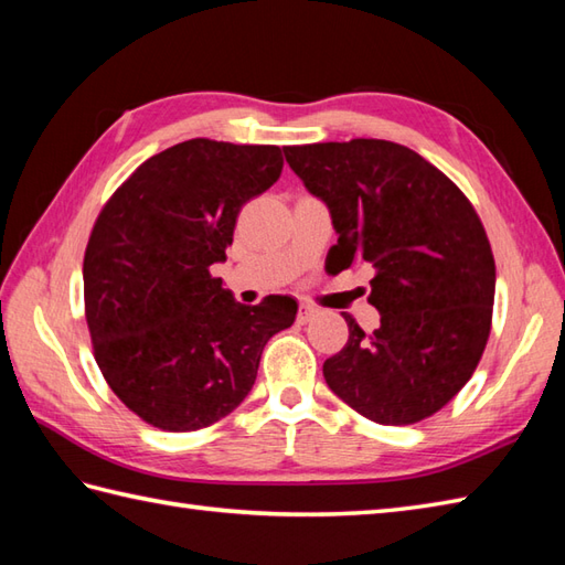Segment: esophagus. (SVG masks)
I'll return each instance as SVG.
<instances>
[{"label": "esophagus", "instance_id": "34e87169", "mask_svg": "<svg viewBox=\"0 0 565 565\" xmlns=\"http://www.w3.org/2000/svg\"><path fill=\"white\" fill-rule=\"evenodd\" d=\"M318 313V308H313V306H308V303H301V308H298V322H308V320H313V316Z\"/></svg>", "mask_w": 565, "mask_h": 565}]
</instances>
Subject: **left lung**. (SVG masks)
<instances>
[{
    "label": "left lung",
    "mask_w": 565,
    "mask_h": 565,
    "mask_svg": "<svg viewBox=\"0 0 565 565\" xmlns=\"http://www.w3.org/2000/svg\"><path fill=\"white\" fill-rule=\"evenodd\" d=\"M310 194L328 203L334 271L376 269L369 303L381 326L322 364L334 395L379 425L441 411L481 362L495 301V259L471 201L411 148L354 138L284 148Z\"/></svg>",
    "instance_id": "1"
}]
</instances>
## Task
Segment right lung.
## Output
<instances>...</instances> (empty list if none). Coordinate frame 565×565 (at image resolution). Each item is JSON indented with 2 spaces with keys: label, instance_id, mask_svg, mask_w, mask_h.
<instances>
[{
  "label": "right lung",
  "instance_id": "obj_1",
  "mask_svg": "<svg viewBox=\"0 0 565 565\" xmlns=\"http://www.w3.org/2000/svg\"><path fill=\"white\" fill-rule=\"evenodd\" d=\"M276 146L184 140L104 203L84 252V318L109 388L142 423L194 431L255 386L264 344L294 326L291 296L237 303L225 262L239 209L281 174Z\"/></svg>",
  "mask_w": 565,
  "mask_h": 565
}]
</instances>
